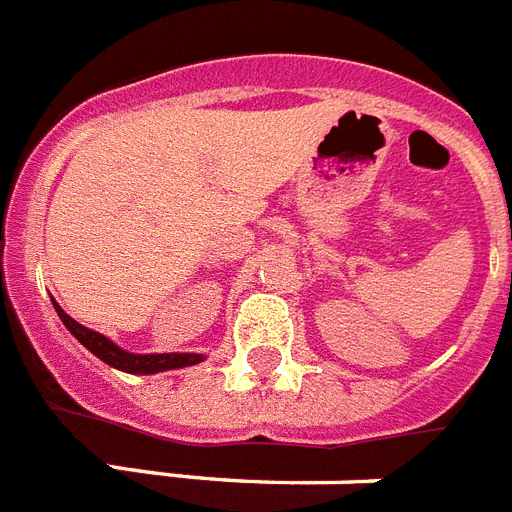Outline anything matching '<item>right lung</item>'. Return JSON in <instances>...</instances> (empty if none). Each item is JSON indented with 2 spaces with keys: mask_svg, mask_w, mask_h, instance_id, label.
<instances>
[{
  "mask_svg": "<svg viewBox=\"0 0 512 512\" xmlns=\"http://www.w3.org/2000/svg\"><path fill=\"white\" fill-rule=\"evenodd\" d=\"M55 304V301H52ZM57 317L63 320V325L71 330V335L76 341L89 349L97 359H102L105 365L116 367L121 372H132V375H155V372L166 370H179V367H192L203 362V354H179V351H171V354H132V351L121 349L116 343L105 338L97 330H89V327L79 325V322L68 317V314L60 309V304H55Z\"/></svg>",
  "mask_w": 512,
  "mask_h": 512,
  "instance_id": "right-lung-1",
  "label": "right lung"
}]
</instances>
